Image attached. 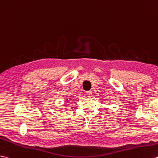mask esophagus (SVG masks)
Listing matches in <instances>:
<instances>
[{
	"label": "esophagus",
	"mask_w": 158,
	"mask_h": 158,
	"mask_svg": "<svg viewBox=\"0 0 158 158\" xmlns=\"http://www.w3.org/2000/svg\"><path fill=\"white\" fill-rule=\"evenodd\" d=\"M86 95L87 98H91L92 97V92L91 91H86Z\"/></svg>",
	"instance_id": "obj_1"
}]
</instances>
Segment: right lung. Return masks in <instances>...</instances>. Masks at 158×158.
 I'll use <instances>...</instances> for the list:
<instances>
[{"instance_id": "obj_1", "label": "right lung", "mask_w": 158, "mask_h": 158, "mask_svg": "<svg viewBox=\"0 0 158 158\" xmlns=\"http://www.w3.org/2000/svg\"><path fill=\"white\" fill-rule=\"evenodd\" d=\"M66 101H68V99H66Z\"/></svg>"}]
</instances>
